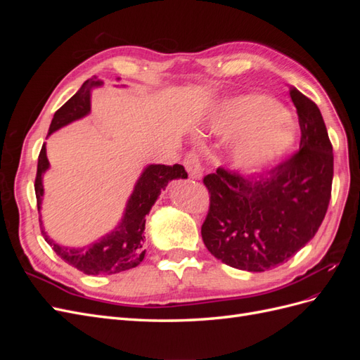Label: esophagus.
<instances>
[{
	"label": "esophagus",
	"mask_w": 360,
	"mask_h": 360,
	"mask_svg": "<svg viewBox=\"0 0 360 360\" xmlns=\"http://www.w3.org/2000/svg\"><path fill=\"white\" fill-rule=\"evenodd\" d=\"M184 167H186V171L189 172L191 179L193 180H201L202 179V168L200 165V160L197 158V155L195 153H189L186 156V159H184Z\"/></svg>",
	"instance_id": "esophagus-1"
}]
</instances>
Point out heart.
<instances>
[{"label": "heart", "instance_id": "obj_1", "mask_svg": "<svg viewBox=\"0 0 360 360\" xmlns=\"http://www.w3.org/2000/svg\"><path fill=\"white\" fill-rule=\"evenodd\" d=\"M207 132L237 138L231 148L234 167L252 171L284 156L296 144L297 129L276 101L263 94L230 97L217 105L205 123Z\"/></svg>", "mask_w": 360, "mask_h": 360}]
</instances>
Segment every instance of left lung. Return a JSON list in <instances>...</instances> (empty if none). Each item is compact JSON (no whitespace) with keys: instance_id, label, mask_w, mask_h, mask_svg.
Wrapping results in <instances>:
<instances>
[{"instance_id":"8db88e82","label":"left lung","mask_w":360,"mask_h":360,"mask_svg":"<svg viewBox=\"0 0 360 360\" xmlns=\"http://www.w3.org/2000/svg\"><path fill=\"white\" fill-rule=\"evenodd\" d=\"M300 148L269 176L245 179L217 168L204 177L210 209L201 226L205 248L222 263L266 271L288 261L319 231L328 212L333 153L319 106L296 86Z\"/></svg>"}]
</instances>
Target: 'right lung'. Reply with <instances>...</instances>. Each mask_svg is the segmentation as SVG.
I'll return each instance as SVG.
<instances>
[{
  "instance_id": "right-lung-1",
  "label": "right lung",
  "mask_w": 360,
  "mask_h": 360,
  "mask_svg": "<svg viewBox=\"0 0 360 360\" xmlns=\"http://www.w3.org/2000/svg\"><path fill=\"white\" fill-rule=\"evenodd\" d=\"M102 85L103 82L97 79L96 76L85 81L81 89L76 91V94L72 96L53 114L48 136L57 132L58 129L76 122V120L89 115L91 111V91L93 89ZM48 169L49 160L46 156V144H43L39 155L37 176L34 183L39 213L41 210L43 193H45V189H43V174ZM176 179H188V172L179 163L172 167L155 165V163L153 165H147L138 177L134 191L126 202L122 221L117 224L112 231L102 236L99 240L90 245L82 248L61 246L49 238V236L43 230V225L40 224L41 234L60 258L66 261L68 264L84 271L85 275H112L134 269L144 259L146 255V249H143L146 216L158 201L160 192L167 188V184L171 180Z\"/></svg>"
}]
</instances>
